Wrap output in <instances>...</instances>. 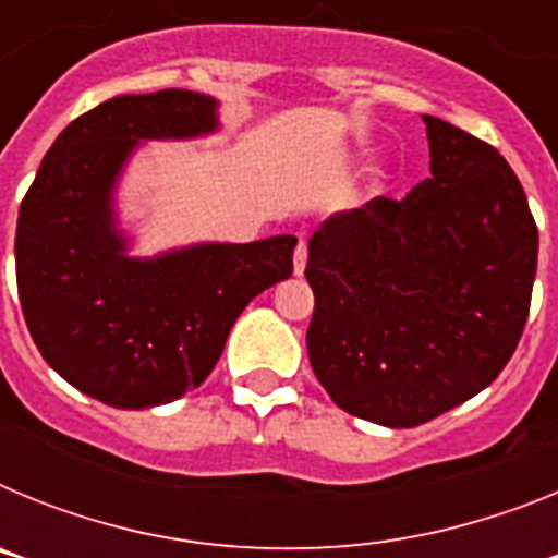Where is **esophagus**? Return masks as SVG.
I'll list each match as a JSON object with an SVG mask.
<instances>
[{
  "label": "esophagus",
  "instance_id": "esophagus-1",
  "mask_svg": "<svg viewBox=\"0 0 558 558\" xmlns=\"http://www.w3.org/2000/svg\"><path fill=\"white\" fill-rule=\"evenodd\" d=\"M304 268H307V243H304V240H299V245H295V254H293L295 276H302Z\"/></svg>",
  "mask_w": 558,
  "mask_h": 558
}]
</instances>
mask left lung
<instances>
[{"label": "left lung", "instance_id": "1", "mask_svg": "<svg viewBox=\"0 0 558 558\" xmlns=\"http://www.w3.org/2000/svg\"><path fill=\"white\" fill-rule=\"evenodd\" d=\"M430 179L340 211L310 236V366L332 402L416 427L481 393L514 354L539 231L520 179L472 133L425 113Z\"/></svg>", "mask_w": 558, "mask_h": 558}]
</instances>
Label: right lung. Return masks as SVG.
<instances>
[{
	"label": "right lung",
	"mask_w": 558,
	"mask_h": 558,
	"mask_svg": "<svg viewBox=\"0 0 558 558\" xmlns=\"http://www.w3.org/2000/svg\"><path fill=\"white\" fill-rule=\"evenodd\" d=\"M218 102L165 88L122 95L69 122L19 209L16 284L38 352L111 408L167 405L218 363L245 304L293 274V234L128 256L113 184L140 140L218 128Z\"/></svg>",
	"instance_id": "right-lung-1"
}]
</instances>
